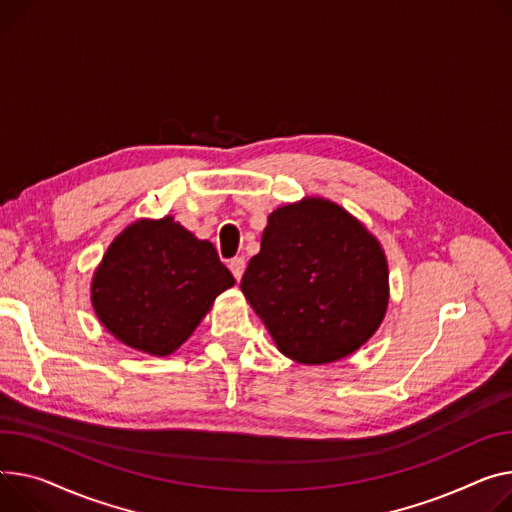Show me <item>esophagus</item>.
Instances as JSON below:
<instances>
[{"label": "esophagus", "mask_w": 512, "mask_h": 512, "mask_svg": "<svg viewBox=\"0 0 512 512\" xmlns=\"http://www.w3.org/2000/svg\"><path fill=\"white\" fill-rule=\"evenodd\" d=\"M228 267H230V271H232V276H234L236 280H241L243 274H245V259H243V257H234V259H230Z\"/></svg>", "instance_id": "obj_1"}]
</instances>
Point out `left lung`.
Here are the masks:
<instances>
[{
	"label": "left lung",
	"instance_id": "obj_1",
	"mask_svg": "<svg viewBox=\"0 0 512 512\" xmlns=\"http://www.w3.org/2000/svg\"><path fill=\"white\" fill-rule=\"evenodd\" d=\"M241 290L286 358L329 364L381 327L389 263L379 238L348 210L302 197L267 216Z\"/></svg>",
	"mask_w": 512,
	"mask_h": 512
}]
</instances>
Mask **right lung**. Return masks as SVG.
Instances as JSON below:
<instances>
[{"label": "right lung", "instance_id": "add662e5", "mask_svg": "<svg viewBox=\"0 0 512 512\" xmlns=\"http://www.w3.org/2000/svg\"><path fill=\"white\" fill-rule=\"evenodd\" d=\"M234 286L216 247L173 216L125 226L94 269L92 309L121 344L150 354L177 352L216 296Z\"/></svg>", "mask_w": 512, "mask_h": 512}]
</instances>
